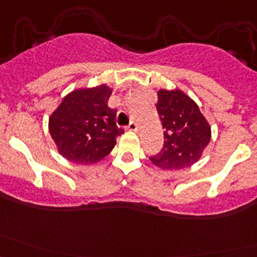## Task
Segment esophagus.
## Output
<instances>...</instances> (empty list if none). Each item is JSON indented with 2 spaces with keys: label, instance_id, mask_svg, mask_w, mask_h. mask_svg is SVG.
<instances>
[{
  "label": "esophagus",
  "instance_id": "obj_1",
  "mask_svg": "<svg viewBox=\"0 0 257 257\" xmlns=\"http://www.w3.org/2000/svg\"><path fill=\"white\" fill-rule=\"evenodd\" d=\"M128 129L129 131H133V132H137L138 131V124L136 123V121H131L128 125Z\"/></svg>",
  "mask_w": 257,
  "mask_h": 257
}]
</instances>
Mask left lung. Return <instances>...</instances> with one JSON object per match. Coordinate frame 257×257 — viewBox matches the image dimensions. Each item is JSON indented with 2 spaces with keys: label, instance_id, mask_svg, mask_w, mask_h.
Here are the masks:
<instances>
[{
  "label": "left lung",
  "instance_id": "1",
  "mask_svg": "<svg viewBox=\"0 0 257 257\" xmlns=\"http://www.w3.org/2000/svg\"><path fill=\"white\" fill-rule=\"evenodd\" d=\"M157 109L164 128V144L150 162L164 170L195 164L209 144L211 128L193 99L181 90L158 92Z\"/></svg>",
  "mask_w": 257,
  "mask_h": 257
}]
</instances>
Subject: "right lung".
<instances>
[{
    "label": "right lung",
    "mask_w": 257,
    "mask_h": 257,
    "mask_svg": "<svg viewBox=\"0 0 257 257\" xmlns=\"http://www.w3.org/2000/svg\"><path fill=\"white\" fill-rule=\"evenodd\" d=\"M112 89L102 84L63 98L49 118V133L62 157L76 164H94L107 157L124 133L116 110L108 107Z\"/></svg>",
    "instance_id": "right-lung-1"
}]
</instances>
